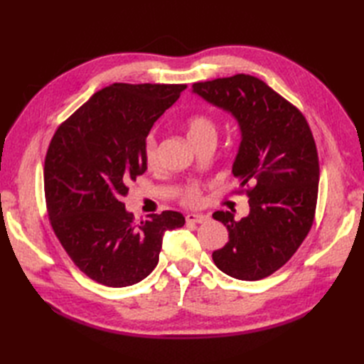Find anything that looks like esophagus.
Masks as SVG:
<instances>
[{
  "label": "esophagus",
  "instance_id": "obj_1",
  "mask_svg": "<svg viewBox=\"0 0 364 364\" xmlns=\"http://www.w3.org/2000/svg\"><path fill=\"white\" fill-rule=\"evenodd\" d=\"M185 218H186V222H191V223H205L209 220V215H206V214H193L191 213V214H186Z\"/></svg>",
  "mask_w": 364,
  "mask_h": 364
}]
</instances>
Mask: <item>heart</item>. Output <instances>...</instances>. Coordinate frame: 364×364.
Segmentation results:
<instances>
[{
    "label": "heart",
    "mask_w": 364,
    "mask_h": 364,
    "mask_svg": "<svg viewBox=\"0 0 364 364\" xmlns=\"http://www.w3.org/2000/svg\"><path fill=\"white\" fill-rule=\"evenodd\" d=\"M186 135H188L190 141L194 138L205 136V135H215V123L206 115H194L188 119V123H186ZM156 161H158L156 141L153 136H149L146 139V146H144V162L149 168H153L156 165ZM182 200L186 205L199 203L200 202L199 186L197 185L188 186V188H186L183 193Z\"/></svg>",
    "instance_id": "heart-1"
}]
</instances>
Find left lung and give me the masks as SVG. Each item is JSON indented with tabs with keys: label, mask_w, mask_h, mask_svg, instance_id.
Returning <instances> with one entry per match:
<instances>
[{
	"label": "left lung",
	"mask_w": 364,
	"mask_h": 364,
	"mask_svg": "<svg viewBox=\"0 0 364 364\" xmlns=\"http://www.w3.org/2000/svg\"><path fill=\"white\" fill-rule=\"evenodd\" d=\"M193 92L232 114L241 142L232 173L249 196V215L215 211L229 241L213 252L215 266L241 281L281 269L310 232L318 190V158L305 117L249 74L199 82Z\"/></svg>",
	"instance_id": "obj_1"
}]
</instances>
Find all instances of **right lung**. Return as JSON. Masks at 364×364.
I'll return each instance as SVG.
<instances>
[{
    "label": "right lung",
    "mask_w": 364,
    "mask_h": 364,
    "mask_svg": "<svg viewBox=\"0 0 364 364\" xmlns=\"http://www.w3.org/2000/svg\"><path fill=\"white\" fill-rule=\"evenodd\" d=\"M186 85L114 83L58 127L46 156L50 223L73 262L107 287H127L156 267L162 237L182 228L178 211L134 222L123 200L147 170L146 138Z\"/></svg>",
    "instance_id": "add662e5"
}]
</instances>
